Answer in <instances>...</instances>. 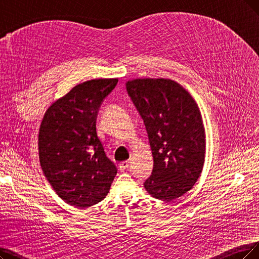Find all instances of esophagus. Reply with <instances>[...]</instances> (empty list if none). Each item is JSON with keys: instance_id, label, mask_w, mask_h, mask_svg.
I'll list each match as a JSON object with an SVG mask.
<instances>
[{"instance_id": "esophagus-1", "label": "esophagus", "mask_w": 259, "mask_h": 259, "mask_svg": "<svg viewBox=\"0 0 259 259\" xmlns=\"http://www.w3.org/2000/svg\"><path fill=\"white\" fill-rule=\"evenodd\" d=\"M128 164H130V160H125V161L120 162V163H119V169H120V171H124L125 169H127Z\"/></svg>"}]
</instances>
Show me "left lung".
Returning <instances> with one entry per match:
<instances>
[{
  "mask_svg": "<svg viewBox=\"0 0 259 259\" xmlns=\"http://www.w3.org/2000/svg\"><path fill=\"white\" fill-rule=\"evenodd\" d=\"M126 90L141 115L153 156V173L144 188L170 202L187 193L203 170L205 127L193 97L170 78H134Z\"/></svg>",
  "mask_w": 259,
  "mask_h": 259,
  "instance_id": "obj_1",
  "label": "left lung"
}]
</instances>
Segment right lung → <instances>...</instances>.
<instances>
[{
    "mask_svg": "<svg viewBox=\"0 0 259 259\" xmlns=\"http://www.w3.org/2000/svg\"><path fill=\"white\" fill-rule=\"evenodd\" d=\"M118 78L80 82L47 109L39 128L41 168L61 200L78 208L101 202L109 192L117 168L97 133V115Z\"/></svg>",
    "mask_w": 259,
    "mask_h": 259,
    "instance_id": "add662e5",
    "label": "right lung"
}]
</instances>
